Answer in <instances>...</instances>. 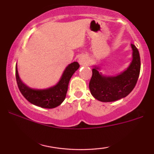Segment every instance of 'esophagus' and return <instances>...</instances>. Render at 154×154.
Wrapping results in <instances>:
<instances>
[{"mask_svg": "<svg viewBox=\"0 0 154 154\" xmlns=\"http://www.w3.org/2000/svg\"><path fill=\"white\" fill-rule=\"evenodd\" d=\"M78 61H79V64H80V65L87 64L88 62L87 57H86V56H80V57L79 58Z\"/></svg>", "mask_w": 154, "mask_h": 154, "instance_id": "obj_1", "label": "esophagus"}]
</instances>
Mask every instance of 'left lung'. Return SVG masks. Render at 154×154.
I'll return each instance as SVG.
<instances>
[{"label": "left lung", "mask_w": 154, "mask_h": 154, "mask_svg": "<svg viewBox=\"0 0 154 154\" xmlns=\"http://www.w3.org/2000/svg\"><path fill=\"white\" fill-rule=\"evenodd\" d=\"M132 61L128 69L116 77H104L98 71V67L93 69V75L89 82L92 95L102 102H112L125 98L131 93L138 79L140 71L139 51L133 44Z\"/></svg>", "instance_id": "8db88e82"}]
</instances>
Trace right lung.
I'll return each instance as SVG.
<instances>
[{
    "label": "right lung",
    "mask_w": 154,
    "mask_h": 154,
    "mask_svg": "<svg viewBox=\"0 0 154 154\" xmlns=\"http://www.w3.org/2000/svg\"><path fill=\"white\" fill-rule=\"evenodd\" d=\"M79 67V64L76 61L70 63L63 72L59 83L48 89L38 90L27 87L19 78L17 66L16 79L21 93L29 103L45 109H53L59 106L64 100L70 79Z\"/></svg>",
    "instance_id": "right-lung-1"
}]
</instances>
